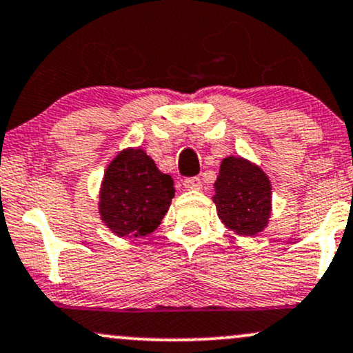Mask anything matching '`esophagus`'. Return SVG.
<instances>
[{"label":"esophagus","mask_w":353,"mask_h":353,"mask_svg":"<svg viewBox=\"0 0 353 353\" xmlns=\"http://www.w3.org/2000/svg\"><path fill=\"white\" fill-rule=\"evenodd\" d=\"M183 185L188 191H201L203 189V183H201L199 177H188V179H184Z\"/></svg>","instance_id":"obj_1"}]
</instances>
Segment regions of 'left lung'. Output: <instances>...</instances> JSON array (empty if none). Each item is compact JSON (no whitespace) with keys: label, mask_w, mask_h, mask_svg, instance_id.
Here are the masks:
<instances>
[{"label":"left lung","mask_w":353,"mask_h":353,"mask_svg":"<svg viewBox=\"0 0 353 353\" xmlns=\"http://www.w3.org/2000/svg\"><path fill=\"white\" fill-rule=\"evenodd\" d=\"M212 203L221 223L239 236H256L268 226L271 183L265 170L245 157H224Z\"/></svg>","instance_id":"8db88e82"}]
</instances>
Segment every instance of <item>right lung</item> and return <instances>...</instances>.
I'll use <instances>...</instances> for the list:
<instances>
[{
	"label": "right lung",
	"mask_w": 353,
	"mask_h": 353,
	"mask_svg": "<svg viewBox=\"0 0 353 353\" xmlns=\"http://www.w3.org/2000/svg\"><path fill=\"white\" fill-rule=\"evenodd\" d=\"M174 192L172 177L161 172L144 149L129 147L112 159L103 174L100 218L120 238H142L161 224Z\"/></svg>",
	"instance_id": "add662e5"
}]
</instances>
